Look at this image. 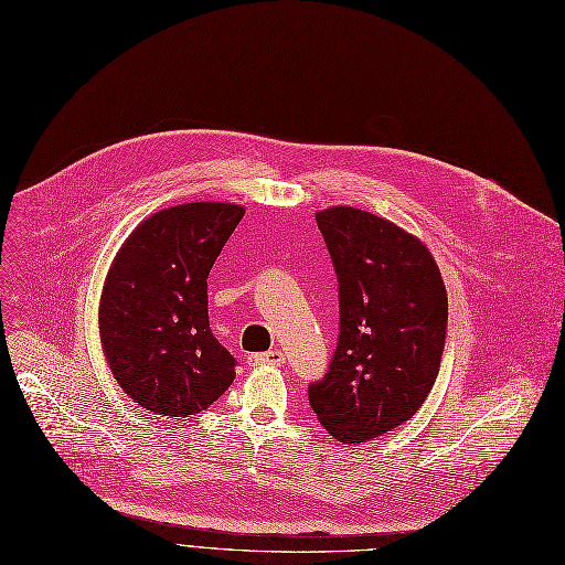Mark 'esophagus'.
Segmentation results:
<instances>
[{"mask_svg":"<svg viewBox=\"0 0 565 565\" xmlns=\"http://www.w3.org/2000/svg\"><path fill=\"white\" fill-rule=\"evenodd\" d=\"M250 365H282L285 363V354L280 352V349H271V352L266 354H253L248 359Z\"/></svg>","mask_w":565,"mask_h":565,"instance_id":"1","label":"esophagus"}]
</instances>
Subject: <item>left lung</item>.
I'll return each instance as SVG.
<instances>
[{
  "label": "left lung",
  "instance_id": "8db88e82",
  "mask_svg": "<svg viewBox=\"0 0 565 565\" xmlns=\"http://www.w3.org/2000/svg\"><path fill=\"white\" fill-rule=\"evenodd\" d=\"M340 291V338L310 407L342 444H363L409 420L435 386L448 297L423 241L354 206L315 213Z\"/></svg>",
  "mask_w": 565,
  "mask_h": 565
}]
</instances>
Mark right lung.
<instances>
[{"label":"right lung","instance_id":"obj_1","mask_svg":"<svg viewBox=\"0 0 565 565\" xmlns=\"http://www.w3.org/2000/svg\"><path fill=\"white\" fill-rule=\"evenodd\" d=\"M246 209L185 202L128 234L100 291L98 333L124 393L158 416H195L234 382L236 361L209 329L206 278Z\"/></svg>","mask_w":565,"mask_h":565}]
</instances>
